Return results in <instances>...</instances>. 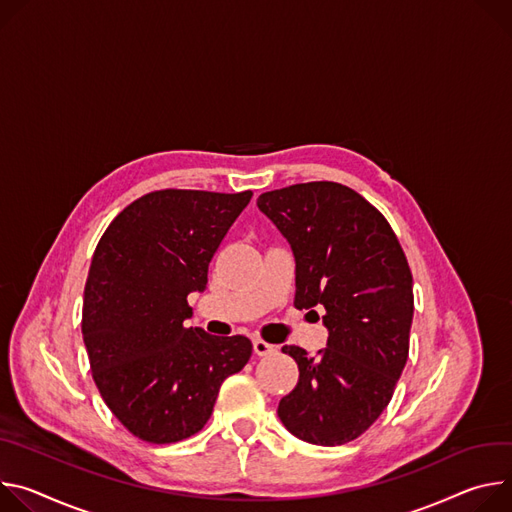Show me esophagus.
<instances>
[{
    "instance_id": "1",
    "label": "esophagus",
    "mask_w": 512,
    "mask_h": 512,
    "mask_svg": "<svg viewBox=\"0 0 512 512\" xmlns=\"http://www.w3.org/2000/svg\"><path fill=\"white\" fill-rule=\"evenodd\" d=\"M252 344H254V354H256V356H270V354H274V350H276L274 346L266 344L264 339H258V337L254 339Z\"/></svg>"
}]
</instances>
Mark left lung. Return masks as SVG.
Masks as SVG:
<instances>
[{"label":"left lung","mask_w":512,"mask_h":512,"mask_svg":"<svg viewBox=\"0 0 512 512\" xmlns=\"http://www.w3.org/2000/svg\"><path fill=\"white\" fill-rule=\"evenodd\" d=\"M258 209L295 256V307L325 315L327 348L285 346L299 382L278 403L295 437L342 445L386 409L409 358L413 276L384 215L339 183L317 181L262 193ZM307 313V315H309Z\"/></svg>","instance_id":"1"}]
</instances>
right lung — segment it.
I'll list each match as a JSON object with an SVG mask.
<instances>
[{"label": "right lung", "instance_id": "add662e5", "mask_svg": "<svg viewBox=\"0 0 512 512\" xmlns=\"http://www.w3.org/2000/svg\"><path fill=\"white\" fill-rule=\"evenodd\" d=\"M252 191L166 189L130 203L101 236L83 295V342L109 411L148 443L203 429L221 382L240 372L252 342L187 327L191 293Z\"/></svg>", "mask_w": 512, "mask_h": 512}]
</instances>
